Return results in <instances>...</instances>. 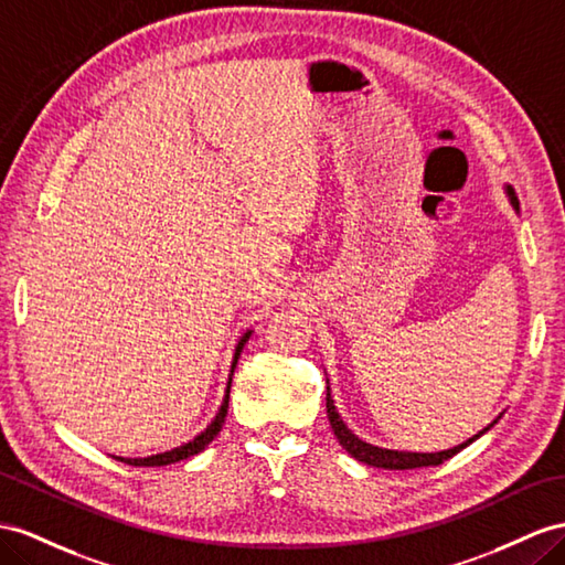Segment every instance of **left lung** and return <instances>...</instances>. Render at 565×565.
<instances>
[{
  "label": "left lung",
  "mask_w": 565,
  "mask_h": 565,
  "mask_svg": "<svg viewBox=\"0 0 565 565\" xmlns=\"http://www.w3.org/2000/svg\"><path fill=\"white\" fill-rule=\"evenodd\" d=\"M505 195H509V202L513 205V210L518 212V198L513 193L511 185H503ZM329 384V380H327ZM327 415H329V425H331V431H334V437L339 439V444L349 451L355 460L365 462V466H372V468H384V470H413V468H427V466H439V462L448 460L451 456H456L458 451H462V448L470 446L475 439H480L484 431H489L491 427H494L499 423V415L494 423L487 425L484 429H480L475 434V437H470L468 441H462L454 448H446V451H434V454H417V451H394V448H382V446H374V444H367L358 437V434H353V429H349V425H345L341 420V415L334 406V398H331V388L327 386Z\"/></svg>",
  "instance_id": "1"
}]
</instances>
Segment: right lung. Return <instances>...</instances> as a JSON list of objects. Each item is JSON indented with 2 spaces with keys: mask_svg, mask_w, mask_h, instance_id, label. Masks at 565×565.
<instances>
[{
  "mask_svg": "<svg viewBox=\"0 0 565 565\" xmlns=\"http://www.w3.org/2000/svg\"><path fill=\"white\" fill-rule=\"evenodd\" d=\"M253 334V329L243 331V337L238 339L236 349H234V360H231V370H228V382H226V388H224V398H222V406L220 411H216V415L212 417V423L202 429L198 437H193L191 441H185L177 448H171V451H164V454H154V456H145V458H124V456H111L117 458L121 462H128V466H136V468H159V466H171V462H179V460H185L191 456H198L200 451H205V446L216 437V434L222 431V425H224V417H226V411H228V392H231V377H234V370H236V363L241 358V351L243 345L248 343Z\"/></svg>",
  "mask_w": 565,
  "mask_h": 565,
  "instance_id": "obj_1",
  "label": "right lung"
}]
</instances>
